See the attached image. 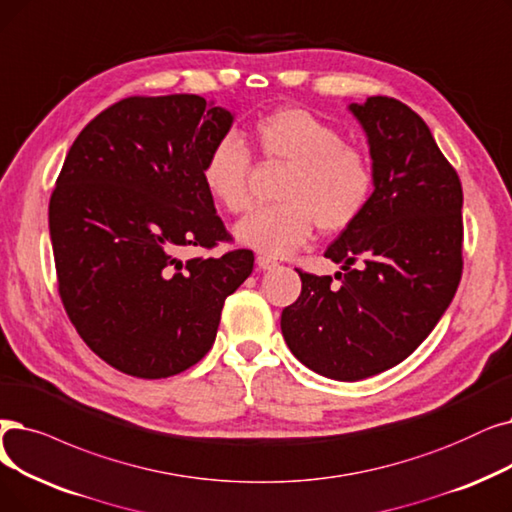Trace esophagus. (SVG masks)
<instances>
[{
	"label": "esophagus",
	"instance_id": "1",
	"mask_svg": "<svg viewBox=\"0 0 512 512\" xmlns=\"http://www.w3.org/2000/svg\"><path fill=\"white\" fill-rule=\"evenodd\" d=\"M257 265H259V270H274L276 265H278V261L268 257V255H259L257 257Z\"/></svg>",
	"mask_w": 512,
	"mask_h": 512
}]
</instances>
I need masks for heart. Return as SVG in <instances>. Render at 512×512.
I'll use <instances>...</instances> for the list:
<instances>
[{"label":"heart","mask_w":512,"mask_h":512,"mask_svg":"<svg viewBox=\"0 0 512 512\" xmlns=\"http://www.w3.org/2000/svg\"><path fill=\"white\" fill-rule=\"evenodd\" d=\"M263 159L286 165L276 190L280 203L259 207L240 219L234 234L244 247L284 257L322 232H341L360 219L374 192V167L366 152L345 144L341 131L305 108L286 106L253 125ZM251 152L232 133L207 150L203 184L230 213L251 207Z\"/></svg>","instance_id":"b5f03b06"}]
</instances>
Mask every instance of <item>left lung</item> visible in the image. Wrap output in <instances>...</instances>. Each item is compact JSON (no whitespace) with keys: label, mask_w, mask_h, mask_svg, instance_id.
I'll list each match as a JSON object with an SVG mask.
<instances>
[{"label":"left lung","mask_w":512,"mask_h":512,"mask_svg":"<svg viewBox=\"0 0 512 512\" xmlns=\"http://www.w3.org/2000/svg\"><path fill=\"white\" fill-rule=\"evenodd\" d=\"M349 110L366 131L374 192L324 253L341 263V284L297 270L301 295L280 318L295 358L335 381H362L404 362L462 276V186L427 123L387 96Z\"/></svg>","instance_id":"obj_1"}]
</instances>
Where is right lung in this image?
Wrapping results in <instances>:
<instances>
[{
  "instance_id": "right-lung-1",
  "label": "right lung",
  "mask_w": 512,
  "mask_h": 512,
  "mask_svg": "<svg viewBox=\"0 0 512 512\" xmlns=\"http://www.w3.org/2000/svg\"><path fill=\"white\" fill-rule=\"evenodd\" d=\"M234 123L194 94L125 98L92 119L50 198L58 293L79 337L113 368L167 379L205 358L253 253L180 259L230 240L203 184Z\"/></svg>"
}]
</instances>
